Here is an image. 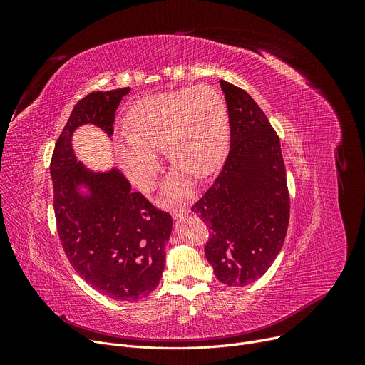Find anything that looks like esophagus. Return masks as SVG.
I'll return each instance as SVG.
<instances>
[{"label":"esophagus","mask_w":365,"mask_h":365,"mask_svg":"<svg viewBox=\"0 0 365 365\" xmlns=\"http://www.w3.org/2000/svg\"><path fill=\"white\" fill-rule=\"evenodd\" d=\"M189 213V207H182V208H178V210H173V219H180L182 216L187 215Z\"/></svg>","instance_id":"34e87169"}]
</instances>
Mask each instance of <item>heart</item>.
<instances>
[{
	"label": "heart",
	"mask_w": 365,
	"mask_h": 365,
	"mask_svg": "<svg viewBox=\"0 0 365 365\" xmlns=\"http://www.w3.org/2000/svg\"><path fill=\"white\" fill-rule=\"evenodd\" d=\"M125 125L128 131H118L113 139L127 176L138 187L149 189L160 170L158 150L164 149L176 165L167 180L175 198L187 192V175L210 176L227 152L226 106L210 86L146 96L130 108Z\"/></svg>",
	"instance_id": "heart-1"
}]
</instances>
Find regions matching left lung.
I'll return each instance as SVG.
<instances>
[{
	"instance_id": "left-lung-1",
	"label": "left lung",
	"mask_w": 365,
	"mask_h": 365,
	"mask_svg": "<svg viewBox=\"0 0 365 365\" xmlns=\"http://www.w3.org/2000/svg\"><path fill=\"white\" fill-rule=\"evenodd\" d=\"M227 105L231 149L220 175L192 205L210 227L205 257L217 279L244 287L277 259L290 219V197L279 138L240 87L220 80Z\"/></svg>"
}]
</instances>
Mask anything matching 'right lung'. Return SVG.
Masks as SVG:
<instances>
[{"instance_id":"1","label":"right lung","mask_w":365,"mask_h":365,"mask_svg":"<svg viewBox=\"0 0 365 365\" xmlns=\"http://www.w3.org/2000/svg\"><path fill=\"white\" fill-rule=\"evenodd\" d=\"M128 91H93L73 106L50 175L57 234L75 272L109 299L134 302L155 290L163 277L171 216L131 192L118 168L91 171L72 149V134L84 124L112 136L115 110Z\"/></svg>"}]
</instances>
